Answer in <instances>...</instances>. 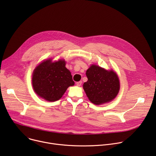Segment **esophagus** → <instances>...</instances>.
<instances>
[{
	"mask_svg": "<svg viewBox=\"0 0 156 156\" xmlns=\"http://www.w3.org/2000/svg\"><path fill=\"white\" fill-rule=\"evenodd\" d=\"M81 84H82V81H78V82H77V83H76V86H80L81 85Z\"/></svg>",
	"mask_w": 156,
	"mask_h": 156,
	"instance_id": "34e87169",
	"label": "esophagus"
}]
</instances>
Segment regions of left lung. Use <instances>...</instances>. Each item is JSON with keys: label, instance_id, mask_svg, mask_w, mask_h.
<instances>
[{"label": "left lung", "instance_id": "1", "mask_svg": "<svg viewBox=\"0 0 156 156\" xmlns=\"http://www.w3.org/2000/svg\"><path fill=\"white\" fill-rule=\"evenodd\" d=\"M87 81L83 89L89 100L95 105H101L112 101L120 90L119 77L113 70H107L92 65L86 73Z\"/></svg>", "mask_w": 156, "mask_h": 156}]
</instances>
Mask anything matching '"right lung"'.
<instances>
[{"label":"right lung","mask_w":156,"mask_h":156,"mask_svg":"<svg viewBox=\"0 0 156 156\" xmlns=\"http://www.w3.org/2000/svg\"><path fill=\"white\" fill-rule=\"evenodd\" d=\"M65 61L52 62L48 59L41 62L34 70L32 84L39 97L49 102L59 100L69 86H73L70 72L65 67Z\"/></svg>","instance_id":"right-lung-1"}]
</instances>
